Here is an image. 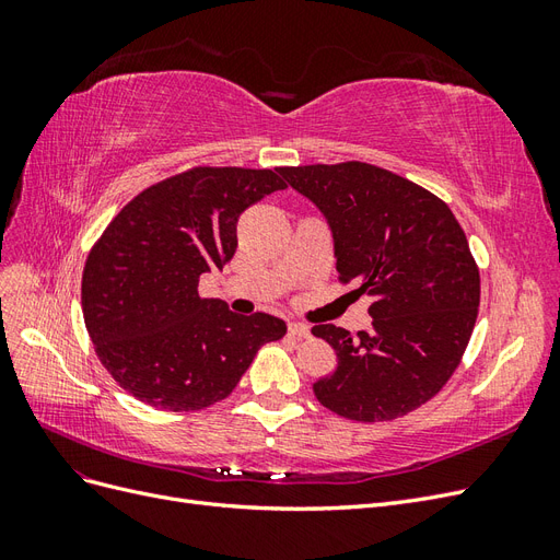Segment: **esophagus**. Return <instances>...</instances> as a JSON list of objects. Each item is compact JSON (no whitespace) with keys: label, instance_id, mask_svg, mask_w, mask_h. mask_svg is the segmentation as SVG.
<instances>
[{"label":"esophagus","instance_id":"1","mask_svg":"<svg viewBox=\"0 0 560 560\" xmlns=\"http://www.w3.org/2000/svg\"><path fill=\"white\" fill-rule=\"evenodd\" d=\"M287 329H290V334L296 336V338H308L311 336V329L306 325H301V322H290V327H287Z\"/></svg>","mask_w":560,"mask_h":560}]
</instances>
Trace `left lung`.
<instances>
[{
    "instance_id": "obj_1",
    "label": "left lung",
    "mask_w": 560,
    "mask_h": 560,
    "mask_svg": "<svg viewBox=\"0 0 560 560\" xmlns=\"http://www.w3.org/2000/svg\"><path fill=\"white\" fill-rule=\"evenodd\" d=\"M278 173L327 217L338 280L374 299L369 331L313 327L338 358L313 385L317 401L358 422L416 411L448 383L477 322L481 278L463 226L442 198L378 165Z\"/></svg>"
}]
</instances>
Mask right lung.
I'll return each mask as SVG.
<instances>
[{"label":"right lung","instance_id":"right-lung-1","mask_svg":"<svg viewBox=\"0 0 560 560\" xmlns=\"http://www.w3.org/2000/svg\"><path fill=\"white\" fill-rule=\"evenodd\" d=\"M287 189L278 171L198 165L151 184L91 247L81 278L83 322L109 376L163 411L226 399L280 317L235 315L202 299L198 280L238 247V217Z\"/></svg>","mask_w":560,"mask_h":560}]
</instances>
